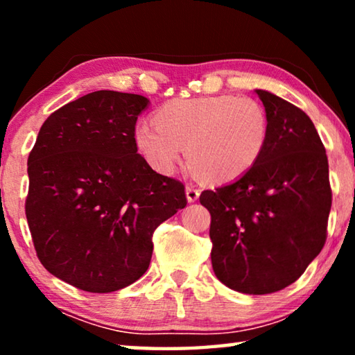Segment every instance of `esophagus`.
Here are the masks:
<instances>
[{
	"label": "esophagus",
	"mask_w": 355,
	"mask_h": 355,
	"mask_svg": "<svg viewBox=\"0 0 355 355\" xmlns=\"http://www.w3.org/2000/svg\"><path fill=\"white\" fill-rule=\"evenodd\" d=\"M199 196H200V191L197 189L196 186H192V184L186 186V199H188L189 203L196 202L197 199H199Z\"/></svg>",
	"instance_id": "34e87169"
}]
</instances>
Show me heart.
Instances as JSON below:
<instances>
[{
    "label": "heart",
    "instance_id": "obj_1",
    "mask_svg": "<svg viewBox=\"0 0 355 355\" xmlns=\"http://www.w3.org/2000/svg\"><path fill=\"white\" fill-rule=\"evenodd\" d=\"M135 128V142L153 169L171 172L182 158L203 182L238 180L260 161L269 117L260 101L235 95L177 98Z\"/></svg>",
    "mask_w": 355,
    "mask_h": 355
}]
</instances>
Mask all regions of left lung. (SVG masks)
I'll return each instance as SVG.
<instances>
[{"mask_svg":"<svg viewBox=\"0 0 355 355\" xmlns=\"http://www.w3.org/2000/svg\"><path fill=\"white\" fill-rule=\"evenodd\" d=\"M269 117V141L245 175L203 191L211 214L213 271L244 294L296 282L326 243L332 205L326 148L313 122L290 101L255 89Z\"/></svg>","mask_w":355,"mask_h":355,"instance_id":"1","label":"left lung"}]
</instances>
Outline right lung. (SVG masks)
I'll return each instance as SVG.
<instances>
[{
  "instance_id": "right-lung-1",
  "label": "right lung",
  "mask_w": 355,
  "mask_h": 355,
  "mask_svg": "<svg viewBox=\"0 0 355 355\" xmlns=\"http://www.w3.org/2000/svg\"><path fill=\"white\" fill-rule=\"evenodd\" d=\"M150 100L97 91L59 107L28 158L26 219L48 272L89 293L122 290L147 271L155 228L186 207L184 186L137 153Z\"/></svg>"
}]
</instances>
